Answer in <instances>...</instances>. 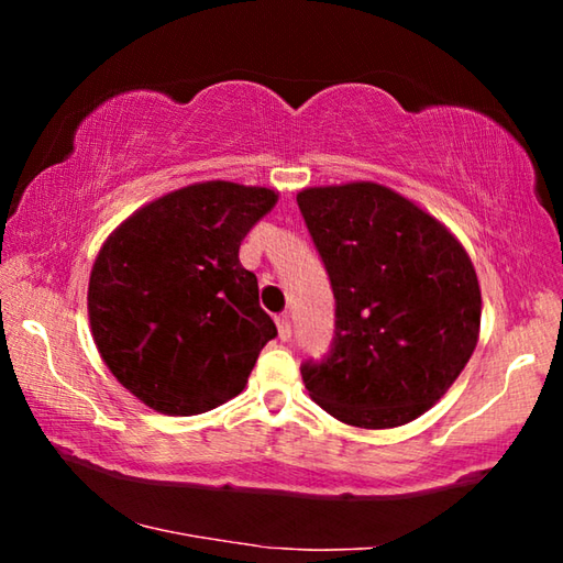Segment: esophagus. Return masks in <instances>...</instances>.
<instances>
[{
  "mask_svg": "<svg viewBox=\"0 0 563 563\" xmlns=\"http://www.w3.org/2000/svg\"><path fill=\"white\" fill-rule=\"evenodd\" d=\"M275 325H278L280 340H288V338L292 335V325H290V318H288V316H278V318H275Z\"/></svg>",
  "mask_w": 563,
  "mask_h": 563,
  "instance_id": "34e87169",
  "label": "esophagus"
}]
</instances>
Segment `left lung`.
Returning a JSON list of instances; mask_svg holds the SVG:
<instances>
[{
    "label": "left lung",
    "instance_id": "1",
    "mask_svg": "<svg viewBox=\"0 0 563 563\" xmlns=\"http://www.w3.org/2000/svg\"><path fill=\"white\" fill-rule=\"evenodd\" d=\"M298 208L335 295V335L305 360L310 397L340 422L387 430L427 412L470 362L482 292L446 228L377 184L308 188Z\"/></svg>",
    "mask_w": 563,
    "mask_h": 563
}]
</instances>
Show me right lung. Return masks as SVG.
Returning <instances> with one entry per match:
<instances>
[{
	"instance_id": "obj_1",
	"label": "right lung",
	"mask_w": 563,
	"mask_h": 563,
	"mask_svg": "<svg viewBox=\"0 0 563 563\" xmlns=\"http://www.w3.org/2000/svg\"><path fill=\"white\" fill-rule=\"evenodd\" d=\"M278 203L271 188L186 186L123 221L89 280L93 342L113 377L164 415H201L243 393L278 328L243 238Z\"/></svg>"
}]
</instances>
